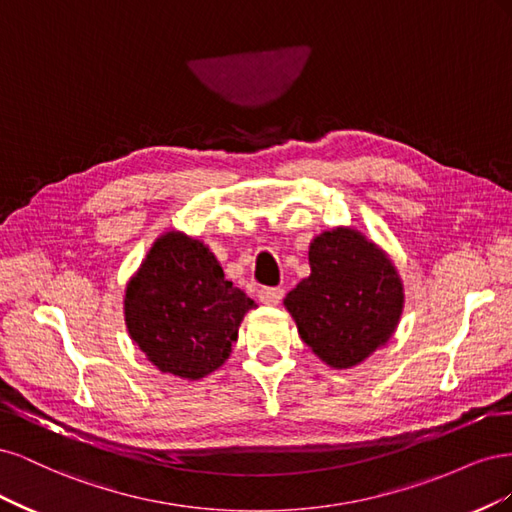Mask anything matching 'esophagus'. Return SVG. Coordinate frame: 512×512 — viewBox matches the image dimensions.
<instances>
[{
  "instance_id": "34e87169",
  "label": "esophagus",
  "mask_w": 512,
  "mask_h": 512,
  "mask_svg": "<svg viewBox=\"0 0 512 512\" xmlns=\"http://www.w3.org/2000/svg\"><path fill=\"white\" fill-rule=\"evenodd\" d=\"M258 299L265 305H277L284 299V290L282 288H260Z\"/></svg>"
}]
</instances>
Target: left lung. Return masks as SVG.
Listing matches in <instances>:
<instances>
[{
    "label": "left lung",
    "mask_w": 512,
    "mask_h": 512,
    "mask_svg": "<svg viewBox=\"0 0 512 512\" xmlns=\"http://www.w3.org/2000/svg\"><path fill=\"white\" fill-rule=\"evenodd\" d=\"M312 273L284 305L316 356L348 369L389 342L404 309V284L376 243L354 228H333L309 243Z\"/></svg>",
    "instance_id": "1"
}]
</instances>
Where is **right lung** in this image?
I'll return each mask as SVG.
<instances>
[{
    "mask_svg": "<svg viewBox=\"0 0 512 512\" xmlns=\"http://www.w3.org/2000/svg\"><path fill=\"white\" fill-rule=\"evenodd\" d=\"M252 307L209 247L177 230L153 243L123 299L132 342L162 374L188 380L224 365Z\"/></svg>",
    "mask_w": 512,
    "mask_h": 512,
    "instance_id": "right-lung-1",
    "label": "right lung"
}]
</instances>
